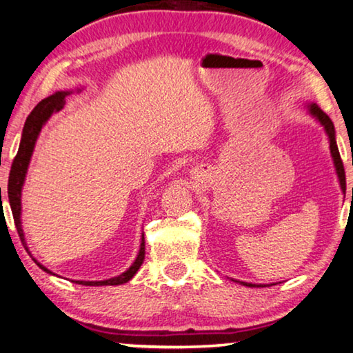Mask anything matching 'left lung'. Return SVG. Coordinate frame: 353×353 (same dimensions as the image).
Returning a JSON list of instances; mask_svg holds the SVG:
<instances>
[{"mask_svg":"<svg viewBox=\"0 0 353 353\" xmlns=\"http://www.w3.org/2000/svg\"><path fill=\"white\" fill-rule=\"evenodd\" d=\"M311 109V114L315 115L320 120V123L325 126V130H327V134L330 138V149H331V155H333V160H334V166H336V172H338V177H339V182H341V188H343V192L345 193V172H344V165H343V160H341V155H339V150H338V144H336V139H334V126L333 122H331V119L328 117L327 114L323 112L322 109H320L317 104H311L309 106ZM243 285L247 287H255V283H249V282H241ZM274 285V283H272ZM256 287H263V285H256Z\"/></svg>","mask_w":353,"mask_h":353,"instance_id":"obj_1","label":"left lung"}]
</instances>
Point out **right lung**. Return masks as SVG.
Returning <instances> with one entry per match:
<instances>
[{
    "label": "right lung",
    "instance_id": "add662e5",
    "mask_svg": "<svg viewBox=\"0 0 353 353\" xmlns=\"http://www.w3.org/2000/svg\"><path fill=\"white\" fill-rule=\"evenodd\" d=\"M66 94L68 93H65V92H57L54 94H50V97L42 99L41 103H38V106L31 110V114L28 115V119H26L25 126H23V134H22V141H20V145H19V152H17V155L14 157L12 166H10L9 182H8V198H9L10 210H12L15 228H17L20 241H22L25 249H26V244L23 239V230H22V225H20V194H22V185L25 181L26 168H28L31 154H33V149H34L36 138H38L42 125L47 122V119H49L52 114L59 112L60 109H63V106H65V103H66L65 101ZM144 256H145V244H144V234H143V243H141L139 255H138V259L134 260L133 265L130 266L128 271H125L123 274H120L119 277L109 279V281H98V282L77 281V283H81V285H92V287L120 285V283L128 282L130 279L136 274V271L139 270L141 265H143ZM34 263L41 268V270H44L46 272H50L47 268L39 265L36 260H34Z\"/></svg>",
    "mask_w": 353,
    "mask_h": 353
}]
</instances>
